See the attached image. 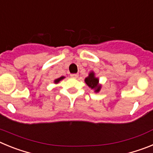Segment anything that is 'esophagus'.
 <instances>
[{
    "instance_id": "34e87169",
    "label": "esophagus",
    "mask_w": 153,
    "mask_h": 153,
    "mask_svg": "<svg viewBox=\"0 0 153 153\" xmlns=\"http://www.w3.org/2000/svg\"><path fill=\"white\" fill-rule=\"evenodd\" d=\"M70 76H71L72 78H74V79H76V78H78L79 75H78L77 74H70Z\"/></svg>"
}]
</instances>
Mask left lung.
Listing matches in <instances>:
<instances>
[{
  "instance_id": "1",
  "label": "left lung",
  "mask_w": 153,
  "mask_h": 153,
  "mask_svg": "<svg viewBox=\"0 0 153 153\" xmlns=\"http://www.w3.org/2000/svg\"><path fill=\"white\" fill-rule=\"evenodd\" d=\"M85 82L91 89H94L95 92H99L100 90V86H99V80L97 78L94 76V74L93 72L89 74V76L85 79Z\"/></svg>"
}]
</instances>
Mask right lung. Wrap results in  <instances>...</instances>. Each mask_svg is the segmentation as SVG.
<instances>
[{
  "mask_svg": "<svg viewBox=\"0 0 153 153\" xmlns=\"http://www.w3.org/2000/svg\"><path fill=\"white\" fill-rule=\"evenodd\" d=\"M63 78H64V76H61V77H60V78H58V79H55V83H59V82H60V80H61V79H63Z\"/></svg>",
  "mask_w": 153,
  "mask_h": 153,
  "instance_id": "right-lung-1",
  "label": "right lung"
}]
</instances>
